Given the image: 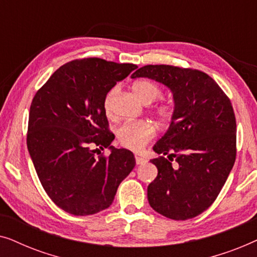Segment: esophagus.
<instances>
[{"label":"esophagus","instance_id":"esophagus-1","mask_svg":"<svg viewBox=\"0 0 257 257\" xmlns=\"http://www.w3.org/2000/svg\"><path fill=\"white\" fill-rule=\"evenodd\" d=\"M146 161H147V160L145 159V158H143V157H140V156H136V163H137V165L145 164Z\"/></svg>","mask_w":257,"mask_h":257}]
</instances>
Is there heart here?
<instances>
[{
    "label": "heart",
    "mask_w": 257,
    "mask_h": 257,
    "mask_svg": "<svg viewBox=\"0 0 257 257\" xmlns=\"http://www.w3.org/2000/svg\"><path fill=\"white\" fill-rule=\"evenodd\" d=\"M132 90L143 103L151 104L161 96L160 87L151 80H138L132 85ZM119 93V87L114 86L104 98V111L107 115L113 113V104ZM172 107L168 104H161L156 108V113L161 120H168L172 117ZM156 135V128L149 121H126L118 128L117 136L121 145L130 150H142Z\"/></svg>",
    "instance_id": "1"
}]
</instances>
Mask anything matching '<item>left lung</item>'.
<instances>
[{"instance_id": "8db88e82", "label": "left lung", "mask_w": 257, "mask_h": 257, "mask_svg": "<svg viewBox=\"0 0 257 257\" xmlns=\"http://www.w3.org/2000/svg\"><path fill=\"white\" fill-rule=\"evenodd\" d=\"M131 77L164 84L174 100L168 130L153 146L161 157L151 160L158 175L147 187L150 206L168 219L198 216L215 201L235 163L236 120L229 98L199 70L145 65Z\"/></svg>"}]
</instances>
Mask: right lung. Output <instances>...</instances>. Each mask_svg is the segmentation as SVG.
<instances>
[{
    "label": "right lung",
    "instance_id": "obj_1",
    "mask_svg": "<svg viewBox=\"0 0 257 257\" xmlns=\"http://www.w3.org/2000/svg\"><path fill=\"white\" fill-rule=\"evenodd\" d=\"M135 64L100 58L66 63L35 94L27 145L44 191L66 213L92 215L108 208L120 182L136 166L126 149L111 146L104 98ZM92 145L110 150L94 157Z\"/></svg>",
    "mask_w": 257,
    "mask_h": 257
}]
</instances>
